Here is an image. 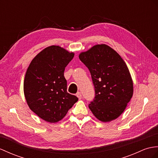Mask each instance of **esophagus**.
<instances>
[{"label":"esophagus","mask_w":158,"mask_h":158,"mask_svg":"<svg viewBox=\"0 0 158 158\" xmlns=\"http://www.w3.org/2000/svg\"><path fill=\"white\" fill-rule=\"evenodd\" d=\"M76 96H77V97H78V98H82V94H81V92H77L76 93Z\"/></svg>","instance_id":"1"}]
</instances>
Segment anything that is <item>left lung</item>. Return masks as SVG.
<instances>
[{
  "label": "left lung",
  "mask_w": 158,
  "mask_h": 158,
  "mask_svg": "<svg viewBox=\"0 0 158 158\" xmlns=\"http://www.w3.org/2000/svg\"><path fill=\"white\" fill-rule=\"evenodd\" d=\"M89 70L95 97L88 107L102 122L120 116L132 98L133 85L129 69L121 57L109 46L101 44L80 54Z\"/></svg>",
  "instance_id": "left-lung-1"
}]
</instances>
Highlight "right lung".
<instances>
[{
	"label": "right lung",
	"instance_id": "1",
	"mask_svg": "<svg viewBox=\"0 0 158 158\" xmlns=\"http://www.w3.org/2000/svg\"><path fill=\"white\" fill-rule=\"evenodd\" d=\"M74 56L59 46L46 48L34 57L27 70L24 94L30 109L45 121L61 120L78 97L67 92L65 68Z\"/></svg>",
	"mask_w": 158,
	"mask_h": 158
}]
</instances>
